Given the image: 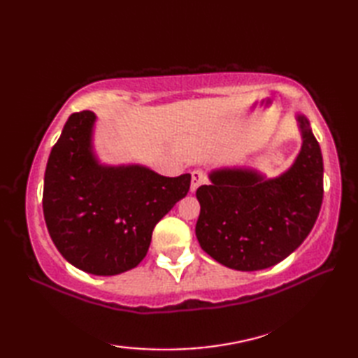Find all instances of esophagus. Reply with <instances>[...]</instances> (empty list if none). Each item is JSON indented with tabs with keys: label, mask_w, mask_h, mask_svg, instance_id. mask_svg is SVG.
<instances>
[{
	"label": "esophagus",
	"mask_w": 358,
	"mask_h": 358,
	"mask_svg": "<svg viewBox=\"0 0 358 358\" xmlns=\"http://www.w3.org/2000/svg\"><path fill=\"white\" fill-rule=\"evenodd\" d=\"M203 183H206V173L200 169L192 171V185H191V191L195 192L196 187L201 186Z\"/></svg>",
	"instance_id": "1"
}]
</instances>
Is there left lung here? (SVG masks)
Wrapping results in <instances>:
<instances>
[{
	"label": "left lung",
	"mask_w": 358,
	"mask_h": 358,
	"mask_svg": "<svg viewBox=\"0 0 358 358\" xmlns=\"http://www.w3.org/2000/svg\"><path fill=\"white\" fill-rule=\"evenodd\" d=\"M303 144L277 178L250 169H220L196 189L195 234L204 252L237 271H260L285 260L313 231L323 201V158L309 121L299 115Z\"/></svg>",
	"instance_id": "obj_1"
}]
</instances>
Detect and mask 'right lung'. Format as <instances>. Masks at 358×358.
I'll list each match as a JSON object with an SVG mask.
<instances>
[{"label": "right lung", "instance_id": "add662e5", "mask_svg": "<svg viewBox=\"0 0 358 358\" xmlns=\"http://www.w3.org/2000/svg\"><path fill=\"white\" fill-rule=\"evenodd\" d=\"M94 123L92 110L66 121L45 166L43 212L67 262L94 275H117L146 257L152 231L186 196L191 173L171 178L143 166L100 164Z\"/></svg>", "mask_w": 358, "mask_h": 358}]
</instances>
